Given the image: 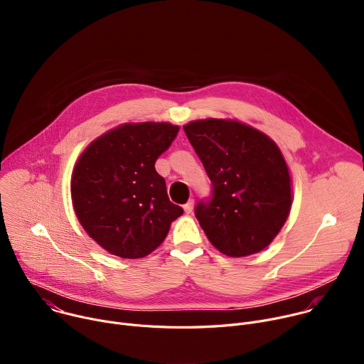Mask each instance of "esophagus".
I'll use <instances>...</instances> for the list:
<instances>
[{"label":"esophagus","instance_id":"esophagus-1","mask_svg":"<svg viewBox=\"0 0 364 364\" xmlns=\"http://www.w3.org/2000/svg\"><path fill=\"white\" fill-rule=\"evenodd\" d=\"M183 209H184V212H186V213H193V209H194V200H188V201L183 205Z\"/></svg>","mask_w":364,"mask_h":364}]
</instances>
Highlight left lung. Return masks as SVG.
<instances>
[{
	"label": "left lung",
	"mask_w": 364,
	"mask_h": 364,
	"mask_svg": "<svg viewBox=\"0 0 364 364\" xmlns=\"http://www.w3.org/2000/svg\"><path fill=\"white\" fill-rule=\"evenodd\" d=\"M212 181V197L194 215L207 239L233 257L265 249L292 204L291 176L278 145L264 132L230 119L183 127Z\"/></svg>",
	"instance_id": "8db88e82"
}]
</instances>
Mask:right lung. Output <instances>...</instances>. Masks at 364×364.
Returning <instances> with one entry per match:
<instances>
[{
  "label": "right lung",
  "instance_id": "obj_1",
  "mask_svg": "<svg viewBox=\"0 0 364 364\" xmlns=\"http://www.w3.org/2000/svg\"><path fill=\"white\" fill-rule=\"evenodd\" d=\"M177 132L178 127L168 122L124 124L96 138L79 157L70 184L75 213L109 253L146 256L183 215L155 171V161Z\"/></svg>",
  "mask_w": 364,
  "mask_h": 364
}]
</instances>
